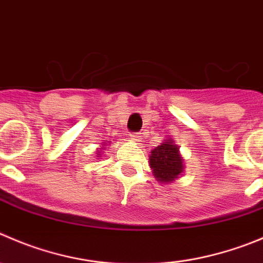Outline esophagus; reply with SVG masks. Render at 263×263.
<instances>
[{
  "label": "esophagus",
  "instance_id": "esophagus-1",
  "mask_svg": "<svg viewBox=\"0 0 263 263\" xmlns=\"http://www.w3.org/2000/svg\"><path fill=\"white\" fill-rule=\"evenodd\" d=\"M132 141L136 142V143H141V142H142V134L141 133L132 134Z\"/></svg>",
  "mask_w": 263,
  "mask_h": 263
}]
</instances>
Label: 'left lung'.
I'll return each mask as SVG.
<instances>
[{
	"label": "left lung",
	"instance_id": "left-lung-1",
	"mask_svg": "<svg viewBox=\"0 0 263 263\" xmlns=\"http://www.w3.org/2000/svg\"><path fill=\"white\" fill-rule=\"evenodd\" d=\"M149 166L154 177L160 183H173L184 172V160L179 147L172 138H167L155 147L149 155Z\"/></svg>",
	"mask_w": 263,
	"mask_h": 263
}]
</instances>
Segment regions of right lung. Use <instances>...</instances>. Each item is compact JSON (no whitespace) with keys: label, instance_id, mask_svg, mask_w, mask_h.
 Masks as SVG:
<instances>
[{"label":"right lung","instance_id":"add662e5","mask_svg":"<svg viewBox=\"0 0 263 263\" xmlns=\"http://www.w3.org/2000/svg\"><path fill=\"white\" fill-rule=\"evenodd\" d=\"M109 144H111V142H109V141H106V142H103V144H102L101 147H99V148H98V151H97V157H98V159H99V157L102 156V155H103L104 149H106V148H108V146H109Z\"/></svg>","mask_w":263,"mask_h":263}]
</instances>
